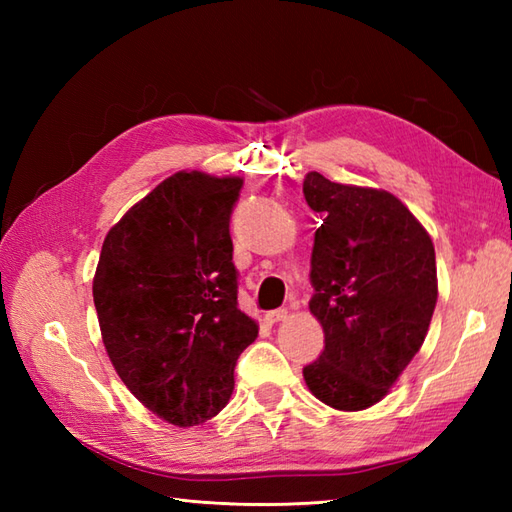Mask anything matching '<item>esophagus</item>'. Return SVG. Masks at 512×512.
<instances>
[{"label":"esophagus","mask_w":512,"mask_h":512,"mask_svg":"<svg viewBox=\"0 0 512 512\" xmlns=\"http://www.w3.org/2000/svg\"><path fill=\"white\" fill-rule=\"evenodd\" d=\"M288 317V310L286 308H277V310H270V312H266V321L273 325V323H279V321H284Z\"/></svg>","instance_id":"esophagus-1"}]
</instances>
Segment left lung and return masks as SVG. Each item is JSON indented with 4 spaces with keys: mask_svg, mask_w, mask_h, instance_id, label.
Wrapping results in <instances>:
<instances>
[{
    "mask_svg": "<svg viewBox=\"0 0 512 512\" xmlns=\"http://www.w3.org/2000/svg\"><path fill=\"white\" fill-rule=\"evenodd\" d=\"M303 195L323 220L310 259V312L325 334L303 378L325 405L361 411L387 396L424 343L438 301L436 250L387 191L310 171Z\"/></svg>",
    "mask_w": 512,
    "mask_h": 512,
    "instance_id": "8db88e82",
    "label": "left lung"
}]
</instances>
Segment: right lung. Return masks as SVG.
Listing matches in <instances>:
<instances>
[{
	"label": "right lung",
	"mask_w": 512,
	"mask_h": 512,
	"mask_svg": "<svg viewBox=\"0 0 512 512\" xmlns=\"http://www.w3.org/2000/svg\"><path fill=\"white\" fill-rule=\"evenodd\" d=\"M242 178L180 171L107 233L94 306L127 389L176 427L217 416L257 323L237 308L231 213Z\"/></svg>",
	"instance_id": "add662e5"
}]
</instances>
